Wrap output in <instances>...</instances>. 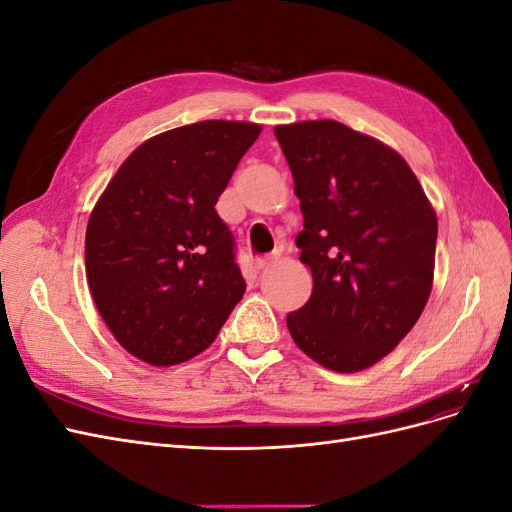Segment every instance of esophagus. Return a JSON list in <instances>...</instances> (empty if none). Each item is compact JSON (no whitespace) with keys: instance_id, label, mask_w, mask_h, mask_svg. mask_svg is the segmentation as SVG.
<instances>
[{"instance_id":"esophagus-1","label":"esophagus","mask_w":512,"mask_h":512,"mask_svg":"<svg viewBox=\"0 0 512 512\" xmlns=\"http://www.w3.org/2000/svg\"><path fill=\"white\" fill-rule=\"evenodd\" d=\"M277 258H280V256H277V254H273V256H267V258H260V260L256 262V269H258V271H262V269H269V267H273L275 262H277Z\"/></svg>"}]
</instances>
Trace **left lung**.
Returning <instances> with one entry per match:
<instances>
[{"label": "left lung", "instance_id": "1", "mask_svg": "<svg viewBox=\"0 0 512 512\" xmlns=\"http://www.w3.org/2000/svg\"><path fill=\"white\" fill-rule=\"evenodd\" d=\"M303 213L309 301L286 316L309 359L354 374L393 352L421 318L436 269L438 218L399 153L333 119L273 128Z\"/></svg>", "mask_w": 512, "mask_h": 512}]
</instances>
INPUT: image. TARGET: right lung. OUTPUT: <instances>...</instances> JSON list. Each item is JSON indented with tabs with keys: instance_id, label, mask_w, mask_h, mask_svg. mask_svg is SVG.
<instances>
[{
	"instance_id": "1",
	"label": "right lung",
	"mask_w": 512,
	"mask_h": 512,
	"mask_svg": "<svg viewBox=\"0 0 512 512\" xmlns=\"http://www.w3.org/2000/svg\"><path fill=\"white\" fill-rule=\"evenodd\" d=\"M260 123L207 119L147 138L123 160L85 235L91 299L119 346L153 367L207 350L243 292L215 203Z\"/></svg>"
}]
</instances>
